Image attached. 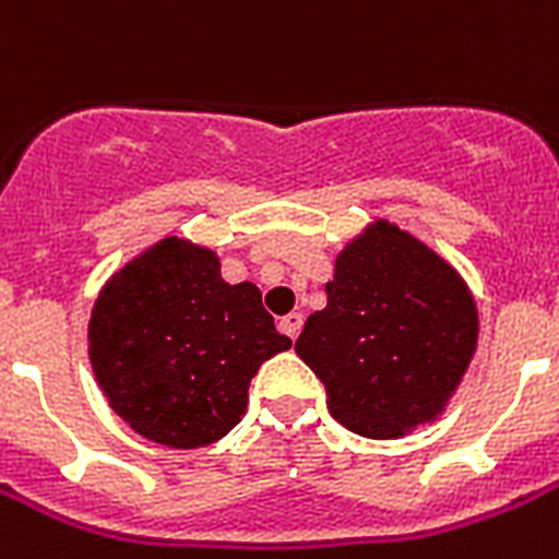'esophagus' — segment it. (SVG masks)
<instances>
[{
  "label": "esophagus",
  "mask_w": 559,
  "mask_h": 559,
  "mask_svg": "<svg viewBox=\"0 0 559 559\" xmlns=\"http://www.w3.org/2000/svg\"><path fill=\"white\" fill-rule=\"evenodd\" d=\"M301 322H305V316L301 313H287L284 319H281V333H287L289 340H296L298 331H301Z\"/></svg>",
  "instance_id": "34e87169"
}]
</instances>
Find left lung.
Returning a JSON list of instances; mask_svg holds the SVG:
<instances>
[{
    "instance_id": "left-lung-1",
    "label": "left lung",
    "mask_w": 559,
    "mask_h": 559,
    "mask_svg": "<svg viewBox=\"0 0 559 559\" xmlns=\"http://www.w3.org/2000/svg\"><path fill=\"white\" fill-rule=\"evenodd\" d=\"M324 293L296 354L324 382L331 415L373 441L438 420L478 342L476 298L459 270L373 219L336 254Z\"/></svg>"
}]
</instances>
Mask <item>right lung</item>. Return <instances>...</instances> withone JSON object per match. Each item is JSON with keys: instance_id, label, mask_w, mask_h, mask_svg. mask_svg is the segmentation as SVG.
<instances>
[{"instance_id": "add662e5", "label": "right lung", "mask_w": 559, "mask_h": 559, "mask_svg": "<svg viewBox=\"0 0 559 559\" xmlns=\"http://www.w3.org/2000/svg\"><path fill=\"white\" fill-rule=\"evenodd\" d=\"M289 345L261 289L223 281L217 252L177 235L112 272L90 319V362L112 412L170 450L231 432L258 368Z\"/></svg>"}]
</instances>
